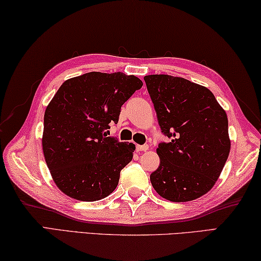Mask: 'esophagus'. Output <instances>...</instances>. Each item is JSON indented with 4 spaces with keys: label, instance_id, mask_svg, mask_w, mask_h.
Segmentation results:
<instances>
[{
    "label": "esophagus",
    "instance_id": "esophagus-1",
    "mask_svg": "<svg viewBox=\"0 0 261 261\" xmlns=\"http://www.w3.org/2000/svg\"><path fill=\"white\" fill-rule=\"evenodd\" d=\"M149 149V146L148 144H143V146H138L136 147V150L138 151H146Z\"/></svg>",
    "mask_w": 261,
    "mask_h": 261
}]
</instances>
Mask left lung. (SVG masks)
<instances>
[{"mask_svg": "<svg viewBox=\"0 0 261 261\" xmlns=\"http://www.w3.org/2000/svg\"><path fill=\"white\" fill-rule=\"evenodd\" d=\"M162 133L150 181L162 198L186 202L213 189L230 152L228 117L212 91L171 75L144 76Z\"/></svg>", "mask_w": 261, "mask_h": 261, "instance_id": "8db88e82", "label": "left lung"}]
</instances>
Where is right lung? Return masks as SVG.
<instances>
[{
  "instance_id": "obj_1",
  "label": "right lung",
  "mask_w": 261,
  "mask_h": 261,
  "mask_svg": "<svg viewBox=\"0 0 261 261\" xmlns=\"http://www.w3.org/2000/svg\"><path fill=\"white\" fill-rule=\"evenodd\" d=\"M143 83L123 72L91 71L65 81L47 105L42 151L59 190L80 201H97L118 186L135 144L106 134L121 106Z\"/></svg>"
}]
</instances>
